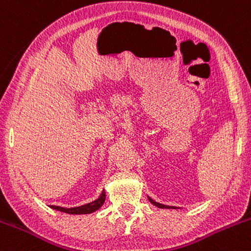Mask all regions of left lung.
<instances>
[{
    "mask_svg": "<svg viewBox=\"0 0 251 251\" xmlns=\"http://www.w3.org/2000/svg\"><path fill=\"white\" fill-rule=\"evenodd\" d=\"M147 198H149V201H150V202H151L152 204H153L154 206H157V208H161V209H177L176 206L164 205V204H162V203H158V202H156V201H153V200H152L151 197H149V196H147Z\"/></svg>",
    "mask_w": 251,
    "mask_h": 251,
    "instance_id": "left-lung-1",
    "label": "left lung"
}]
</instances>
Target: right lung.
Returning a JSON list of instances; mask_svg holds the SVG:
<instances>
[{"mask_svg": "<svg viewBox=\"0 0 251 251\" xmlns=\"http://www.w3.org/2000/svg\"><path fill=\"white\" fill-rule=\"evenodd\" d=\"M105 198H106V192L105 190H102L101 195L99 196V198H97L93 202L83 204V205L79 206H74V208H64V206L59 205H49L51 209L58 211H63V213L71 214V215H81V214H92L94 211H97L98 209H100L102 206V204L105 203Z\"/></svg>", "mask_w": 251, "mask_h": 251, "instance_id": "1", "label": "right lung"}]
</instances>
